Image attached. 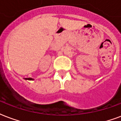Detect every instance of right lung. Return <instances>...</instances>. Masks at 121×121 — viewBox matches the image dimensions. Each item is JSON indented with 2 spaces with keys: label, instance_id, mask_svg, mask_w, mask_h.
I'll return each mask as SVG.
<instances>
[{
  "label": "right lung",
  "instance_id": "right-lung-1",
  "mask_svg": "<svg viewBox=\"0 0 121 121\" xmlns=\"http://www.w3.org/2000/svg\"><path fill=\"white\" fill-rule=\"evenodd\" d=\"M25 79H26V80H30V81H33V80H34V79H32V78H25Z\"/></svg>",
  "mask_w": 121,
  "mask_h": 121
}]
</instances>
